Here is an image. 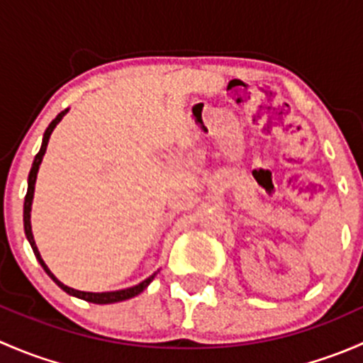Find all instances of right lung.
Instances as JSON below:
<instances>
[{
	"label": "right lung",
	"mask_w": 363,
	"mask_h": 363,
	"mask_svg": "<svg viewBox=\"0 0 363 363\" xmlns=\"http://www.w3.org/2000/svg\"><path fill=\"white\" fill-rule=\"evenodd\" d=\"M68 108H65L63 112H60L56 116V119L52 121V123L49 124V128L45 130V133H43V140H42V147H40L38 155L35 156V161H33V167L31 170H29V177H28V193H26V199H24V232H26V237H28L29 244H31L33 247V252H35L36 259L40 262V265L43 267V270L47 272V276L50 277V279L54 281V283L57 284V286L61 288L63 291H67L68 295L72 296H77V298H82L86 300V302H93V303H113V302H123V300H128V298H133V296H137L138 294H142V291L145 290V288L151 284V281L155 279L156 274L155 272L152 276H149L147 279H144L142 283L135 284V286L131 288H124V290H116V291H101V294H93V291H80V290H73V288L67 286V284L61 283L60 279H57L56 276H54L52 272H50L49 267L45 265V262L42 259V256H40V251L38 247H36V242H35V237H33V232H31V203H33V196H35V182H36V175H38V168L40 164H42V160L43 156H45V151H47V144H49V138L50 135H52L54 128L57 126V124L61 123V119H63L65 116H67Z\"/></svg>",
	"instance_id": "obj_1"
}]
</instances>
